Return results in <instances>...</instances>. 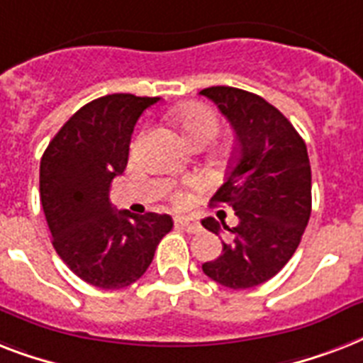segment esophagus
I'll list each match as a JSON object with an SVG mask.
<instances>
[{
    "instance_id": "obj_1",
    "label": "esophagus",
    "mask_w": 363,
    "mask_h": 363,
    "mask_svg": "<svg viewBox=\"0 0 363 363\" xmlns=\"http://www.w3.org/2000/svg\"><path fill=\"white\" fill-rule=\"evenodd\" d=\"M176 227L182 228V230L189 232V234H199L202 230L200 223L195 221L193 217H176Z\"/></svg>"
}]
</instances>
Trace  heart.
I'll return each instance as SVG.
<instances>
[{
	"mask_svg": "<svg viewBox=\"0 0 363 363\" xmlns=\"http://www.w3.org/2000/svg\"><path fill=\"white\" fill-rule=\"evenodd\" d=\"M174 121H176L179 131L184 133V136L191 144L210 142L217 135V129H219L217 114L210 106H206V104H187V106L179 108L174 114ZM189 185L202 187L204 184H202V179H193V182H189ZM172 199L176 204H184L187 196H185L184 191H176Z\"/></svg>",
	"mask_w": 363,
	"mask_h": 363,
	"instance_id": "1",
	"label": "heart"
}]
</instances>
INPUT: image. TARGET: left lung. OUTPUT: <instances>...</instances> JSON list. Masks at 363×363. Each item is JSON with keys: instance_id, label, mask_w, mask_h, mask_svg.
<instances>
[{"instance_id": "obj_1", "label": "left lung", "mask_w": 363, "mask_h": 363, "mask_svg": "<svg viewBox=\"0 0 363 363\" xmlns=\"http://www.w3.org/2000/svg\"><path fill=\"white\" fill-rule=\"evenodd\" d=\"M230 121L236 147L225 184L211 206H228L236 227L206 217L202 227L228 232L223 253L202 264L210 279L234 291L262 285L279 274L300 245L311 216V164L292 123L259 95L230 86L200 91Z\"/></svg>"}]
</instances>
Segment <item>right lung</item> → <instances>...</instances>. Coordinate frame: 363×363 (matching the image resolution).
Masks as SVG:
<instances>
[{
	"label": "right lung",
	"instance_id": "1",
	"mask_svg": "<svg viewBox=\"0 0 363 363\" xmlns=\"http://www.w3.org/2000/svg\"><path fill=\"white\" fill-rule=\"evenodd\" d=\"M159 97L104 95L69 118L40 159V204L52 245L72 274L118 291L140 279L172 217L116 211L110 185L123 174L142 112Z\"/></svg>",
	"mask_w": 363,
	"mask_h": 363
}]
</instances>
